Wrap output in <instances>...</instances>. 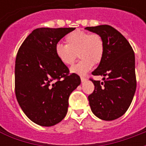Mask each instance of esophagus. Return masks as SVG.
Here are the masks:
<instances>
[{"label": "esophagus", "mask_w": 146, "mask_h": 146, "mask_svg": "<svg viewBox=\"0 0 146 146\" xmlns=\"http://www.w3.org/2000/svg\"><path fill=\"white\" fill-rule=\"evenodd\" d=\"M81 81H82V82H85L87 81V78L85 77H81Z\"/></svg>", "instance_id": "esophagus-1"}]
</instances>
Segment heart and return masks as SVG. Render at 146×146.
Returning a JSON list of instances; mask_svg holds the SVG:
<instances>
[{
  "label": "heart",
  "instance_id": "heart-1",
  "mask_svg": "<svg viewBox=\"0 0 146 146\" xmlns=\"http://www.w3.org/2000/svg\"><path fill=\"white\" fill-rule=\"evenodd\" d=\"M67 44L58 42L55 46V54L60 61L65 65H72L77 58L78 62L72 66L71 72L85 75L92 68L93 64L100 63L104 53V42L99 34L75 30L65 38Z\"/></svg>",
  "mask_w": 146,
  "mask_h": 146
}]
</instances>
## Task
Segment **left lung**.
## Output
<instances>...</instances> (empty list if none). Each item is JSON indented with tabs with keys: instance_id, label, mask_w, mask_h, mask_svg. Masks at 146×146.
I'll list each match as a JSON object with an SVG mask.
<instances>
[{
	"instance_id": "left-lung-1",
	"label": "left lung",
	"mask_w": 146,
	"mask_h": 146,
	"mask_svg": "<svg viewBox=\"0 0 146 146\" xmlns=\"http://www.w3.org/2000/svg\"><path fill=\"white\" fill-rule=\"evenodd\" d=\"M99 34L104 42V53L93 75L103 76L104 82L92 80L95 89L88 96L92 112L104 121L124 115L132 102L136 90L135 58L125 37L107 25L86 27Z\"/></svg>"
}]
</instances>
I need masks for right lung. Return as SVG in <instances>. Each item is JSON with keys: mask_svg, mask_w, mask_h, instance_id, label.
Wrapping results in <instances>:
<instances>
[{"mask_svg": "<svg viewBox=\"0 0 146 146\" xmlns=\"http://www.w3.org/2000/svg\"><path fill=\"white\" fill-rule=\"evenodd\" d=\"M75 28L34 29L20 46L15 68V95L22 111L43 127L65 117L70 94L81 83L78 74L55 54V46Z\"/></svg>", "mask_w": 146, "mask_h": 146, "instance_id": "obj_1", "label": "right lung"}]
</instances>
